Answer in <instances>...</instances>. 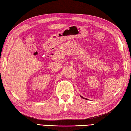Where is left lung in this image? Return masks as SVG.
<instances>
[{
  "label": "left lung",
  "instance_id": "left-lung-1",
  "mask_svg": "<svg viewBox=\"0 0 131 131\" xmlns=\"http://www.w3.org/2000/svg\"><path fill=\"white\" fill-rule=\"evenodd\" d=\"M80 97H82V98H83V99H87V98H85V97H84L83 96H81V95H80Z\"/></svg>",
  "mask_w": 131,
  "mask_h": 131
}]
</instances>
